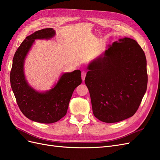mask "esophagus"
Wrapping results in <instances>:
<instances>
[{
  "instance_id": "34e87169",
  "label": "esophagus",
  "mask_w": 160,
  "mask_h": 160,
  "mask_svg": "<svg viewBox=\"0 0 160 160\" xmlns=\"http://www.w3.org/2000/svg\"><path fill=\"white\" fill-rule=\"evenodd\" d=\"M86 74H87V72H86L85 71H82V75H81V77H82V80H83V81H84V79H85Z\"/></svg>"
}]
</instances>
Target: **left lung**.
Segmentation results:
<instances>
[{"label": "left lung", "instance_id": "left-lung-1", "mask_svg": "<svg viewBox=\"0 0 160 160\" xmlns=\"http://www.w3.org/2000/svg\"><path fill=\"white\" fill-rule=\"evenodd\" d=\"M85 84L97 119L115 123L132 117L147 91V60L136 40L115 41L88 65Z\"/></svg>", "mask_w": 160, "mask_h": 160}]
</instances>
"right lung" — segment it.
Segmentation results:
<instances>
[{
	"label": "right lung",
	"instance_id": "1",
	"mask_svg": "<svg viewBox=\"0 0 160 160\" xmlns=\"http://www.w3.org/2000/svg\"><path fill=\"white\" fill-rule=\"evenodd\" d=\"M55 36L53 28H45L27 36L15 53L10 73L11 88L20 110L28 119L44 124L56 122L65 116L73 92L82 83L81 72L76 69L63 73L48 91H38L28 84L24 63L35 40Z\"/></svg>",
	"mask_w": 160,
	"mask_h": 160
}]
</instances>
